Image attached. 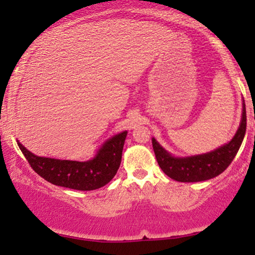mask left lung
Returning a JSON list of instances; mask_svg holds the SVG:
<instances>
[{
    "mask_svg": "<svg viewBox=\"0 0 255 255\" xmlns=\"http://www.w3.org/2000/svg\"><path fill=\"white\" fill-rule=\"evenodd\" d=\"M246 127H247V116H246V105L243 101L241 124L234 138L227 144L210 153L187 156V158H176L166 151L155 138H151L156 161L165 174L177 182H201L214 178L224 172L236 156L245 137Z\"/></svg>",
    "mask_w": 255,
    "mask_h": 255,
    "instance_id": "1",
    "label": "left lung"
}]
</instances>
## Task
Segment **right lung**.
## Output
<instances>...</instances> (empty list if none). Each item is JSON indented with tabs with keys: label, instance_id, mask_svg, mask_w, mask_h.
I'll use <instances>...</instances> for the list:
<instances>
[{
	"label": "right lung",
	"instance_id": "1",
	"mask_svg": "<svg viewBox=\"0 0 255 255\" xmlns=\"http://www.w3.org/2000/svg\"><path fill=\"white\" fill-rule=\"evenodd\" d=\"M128 131L107 139L88 161H72L37 156L18 142L20 150L37 174L51 184L76 190H95L112 181L122 161Z\"/></svg>",
	"mask_w": 255,
	"mask_h": 255
}]
</instances>
